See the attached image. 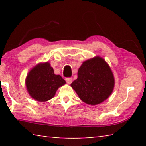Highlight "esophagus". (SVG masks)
Returning <instances> with one entry per match:
<instances>
[{
  "label": "esophagus",
  "mask_w": 146,
  "mask_h": 146,
  "mask_svg": "<svg viewBox=\"0 0 146 146\" xmlns=\"http://www.w3.org/2000/svg\"><path fill=\"white\" fill-rule=\"evenodd\" d=\"M66 82H67L68 84H70L73 82V78L71 77H68V78H66Z\"/></svg>",
  "instance_id": "obj_1"
}]
</instances>
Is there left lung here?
Instances as JSON below:
<instances>
[{
    "mask_svg": "<svg viewBox=\"0 0 146 146\" xmlns=\"http://www.w3.org/2000/svg\"><path fill=\"white\" fill-rule=\"evenodd\" d=\"M114 85L110 66L98 56L84 62L78 69L77 79L71 84L79 98L91 105L98 104L108 98Z\"/></svg>",
    "mask_w": 146,
    "mask_h": 146,
    "instance_id": "left-lung-1",
    "label": "left lung"
}]
</instances>
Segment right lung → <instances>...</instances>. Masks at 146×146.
Segmentation results:
<instances>
[{"instance_id": "right-lung-1", "label": "right lung", "mask_w": 146, "mask_h": 146, "mask_svg": "<svg viewBox=\"0 0 146 146\" xmlns=\"http://www.w3.org/2000/svg\"><path fill=\"white\" fill-rule=\"evenodd\" d=\"M65 83L60 75L54 73L53 69L48 62L36 65L29 71L26 79L29 95L40 102L53 98L58 88Z\"/></svg>"}]
</instances>
